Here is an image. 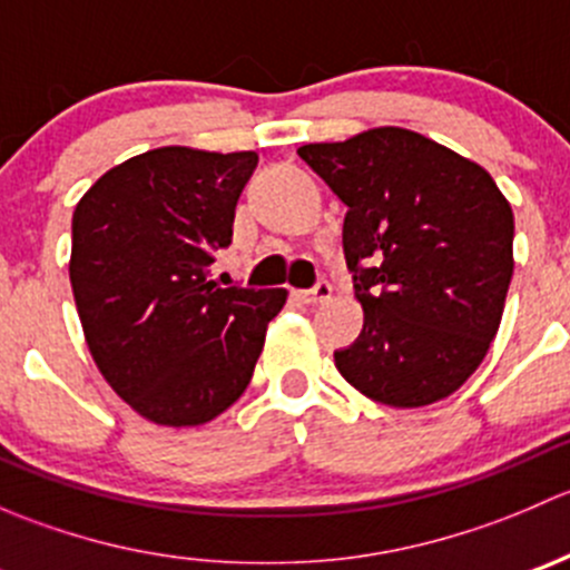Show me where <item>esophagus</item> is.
I'll list each match as a JSON object with an SVG mask.
<instances>
[{
	"mask_svg": "<svg viewBox=\"0 0 570 570\" xmlns=\"http://www.w3.org/2000/svg\"><path fill=\"white\" fill-rule=\"evenodd\" d=\"M331 295H333V286L327 284V281H320V284L314 286V289L297 292V301L306 303V306H320V303L331 301Z\"/></svg>",
	"mask_w": 570,
	"mask_h": 570,
	"instance_id": "esophagus-1",
	"label": "esophagus"
}]
</instances>
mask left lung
<instances>
[{
    "instance_id": "left-lung-1",
    "label": "left lung",
    "mask_w": 570,
    "mask_h": 570,
    "mask_svg": "<svg viewBox=\"0 0 570 570\" xmlns=\"http://www.w3.org/2000/svg\"><path fill=\"white\" fill-rule=\"evenodd\" d=\"M347 206L344 258L364 331L333 353L344 381L424 407L474 375L513 278V209L491 174L400 126L297 148Z\"/></svg>"
}]
</instances>
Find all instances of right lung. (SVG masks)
I'll return each instance as SVG.
<instances>
[{"label":"right lung","instance_id":"1","mask_svg":"<svg viewBox=\"0 0 570 570\" xmlns=\"http://www.w3.org/2000/svg\"><path fill=\"white\" fill-rule=\"evenodd\" d=\"M256 151L165 146L109 168L73 209L71 275L85 342L142 419L198 428L248 389L286 289H217Z\"/></svg>","mask_w":570,"mask_h":570}]
</instances>
